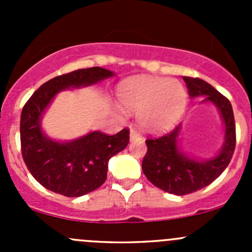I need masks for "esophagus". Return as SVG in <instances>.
<instances>
[{
    "label": "esophagus",
    "instance_id": "1",
    "mask_svg": "<svg viewBox=\"0 0 252 252\" xmlns=\"http://www.w3.org/2000/svg\"><path fill=\"white\" fill-rule=\"evenodd\" d=\"M141 140V135L135 130V129H130V141Z\"/></svg>",
    "mask_w": 252,
    "mask_h": 252
}]
</instances>
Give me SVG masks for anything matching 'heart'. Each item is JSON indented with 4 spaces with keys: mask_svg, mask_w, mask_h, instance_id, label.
<instances>
[{
    "mask_svg": "<svg viewBox=\"0 0 252 252\" xmlns=\"http://www.w3.org/2000/svg\"><path fill=\"white\" fill-rule=\"evenodd\" d=\"M118 100L126 110L139 112L141 126L152 133L172 129L184 113L187 90L175 79L135 77L118 88Z\"/></svg>",
    "mask_w": 252,
    "mask_h": 252,
    "instance_id": "1",
    "label": "heart"
}]
</instances>
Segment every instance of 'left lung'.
Here are the masks:
<instances>
[{
    "mask_svg": "<svg viewBox=\"0 0 252 252\" xmlns=\"http://www.w3.org/2000/svg\"><path fill=\"white\" fill-rule=\"evenodd\" d=\"M183 80L190 98L202 97L201 103L217 107L224 124V142L215 157L196 159L178 145L182 124L161 138L147 139L142 172L155 187L174 195L190 194L211 184L227 168L235 150L234 113L229 100L202 79L183 77Z\"/></svg>",
    "mask_w": 252,
    "mask_h": 252,
    "instance_id": "1",
    "label": "left lung"
}]
</instances>
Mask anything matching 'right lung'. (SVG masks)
Returning <instances> with one entry per match:
<instances>
[{"instance_id": "obj_1", "label": "right lung", "mask_w": 252, "mask_h": 252, "mask_svg": "<svg viewBox=\"0 0 252 252\" xmlns=\"http://www.w3.org/2000/svg\"><path fill=\"white\" fill-rule=\"evenodd\" d=\"M101 67L78 69L42 84L23 107L20 145L25 164L32 177L46 189L68 197L94 191L107 178L108 161L129 142V130L116 135L90 131L72 141L51 139L41 128L42 114L55 96L65 89H79L113 77Z\"/></svg>"}]
</instances>
